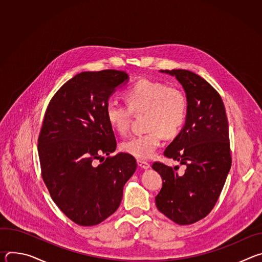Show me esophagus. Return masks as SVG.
<instances>
[{"instance_id":"1","label":"esophagus","mask_w":262,"mask_h":262,"mask_svg":"<svg viewBox=\"0 0 262 262\" xmlns=\"http://www.w3.org/2000/svg\"><path fill=\"white\" fill-rule=\"evenodd\" d=\"M137 164L142 169H148L149 167H150V164L145 162V161H142V160H137Z\"/></svg>"}]
</instances>
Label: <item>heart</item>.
<instances>
[{
	"mask_svg": "<svg viewBox=\"0 0 262 262\" xmlns=\"http://www.w3.org/2000/svg\"><path fill=\"white\" fill-rule=\"evenodd\" d=\"M124 96L127 105L115 101L106 104V120L117 133L126 134L133 114L145 113L147 132L124 140L120 148L137 159H150L162 144L163 134L174 137L182 128L188 117V97L177 86L150 80L136 82L126 90Z\"/></svg>",
	"mask_w": 262,
	"mask_h": 262,
	"instance_id": "obj_1",
	"label": "heart"
}]
</instances>
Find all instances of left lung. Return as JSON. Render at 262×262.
<instances>
[{"label":"left lung","mask_w":262,"mask_h":262,"mask_svg":"<svg viewBox=\"0 0 262 262\" xmlns=\"http://www.w3.org/2000/svg\"><path fill=\"white\" fill-rule=\"evenodd\" d=\"M165 72L184 88L189 111L183 128L164 155L186 169L178 175L175 169L154 163L152 168L163 178L156 204L178 225H190L214 207L231 168L228 120L221 95L208 82L190 70Z\"/></svg>","instance_id":"left-lung-1"}]
</instances>
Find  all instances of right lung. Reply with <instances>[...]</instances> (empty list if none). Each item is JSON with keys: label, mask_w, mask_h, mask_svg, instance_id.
<instances>
[{"label": "right lung", "mask_w": 262, "mask_h": 262, "mask_svg": "<svg viewBox=\"0 0 262 262\" xmlns=\"http://www.w3.org/2000/svg\"><path fill=\"white\" fill-rule=\"evenodd\" d=\"M127 80L122 70L81 72L55 93L46 111L38 137L41 176L57 206L80 226L97 225L117 210L137 169L130 155L101 157L117 146L105 117L108 97Z\"/></svg>", "instance_id": "1"}]
</instances>
